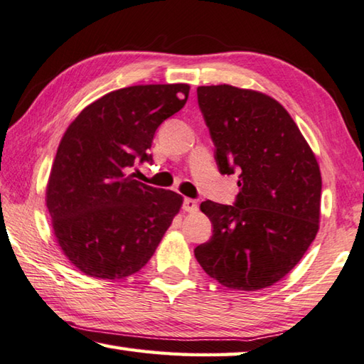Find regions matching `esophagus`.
<instances>
[{"instance_id":"obj_1","label":"esophagus","mask_w":364,"mask_h":364,"mask_svg":"<svg viewBox=\"0 0 364 364\" xmlns=\"http://www.w3.org/2000/svg\"><path fill=\"white\" fill-rule=\"evenodd\" d=\"M197 208H199V203H197V200L189 199V197H186V199L183 200V210L188 211V213H194V211H197Z\"/></svg>"}]
</instances>
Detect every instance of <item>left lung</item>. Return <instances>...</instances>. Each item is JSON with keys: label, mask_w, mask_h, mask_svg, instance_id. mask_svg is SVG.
<instances>
[{"label": "left lung", "mask_w": 364, "mask_h": 364, "mask_svg": "<svg viewBox=\"0 0 364 364\" xmlns=\"http://www.w3.org/2000/svg\"><path fill=\"white\" fill-rule=\"evenodd\" d=\"M197 102L223 175H239L234 205L200 203L213 234L196 247L221 285L256 291L283 279L318 232L321 175L312 149L282 105L234 85H200Z\"/></svg>", "instance_id": "obj_1"}]
</instances>
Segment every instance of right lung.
<instances>
[{"label":"right lung","instance_id":"1","mask_svg":"<svg viewBox=\"0 0 364 364\" xmlns=\"http://www.w3.org/2000/svg\"><path fill=\"white\" fill-rule=\"evenodd\" d=\"M188 84L119 89L85 107L70 124L52 165L46 203L55 239L70 262L94 279L140 270L180 211L183 197L129 175L159 125L178 113Z\"/></svg>","mask_w":364,"mask_h":364}]
</instances>
